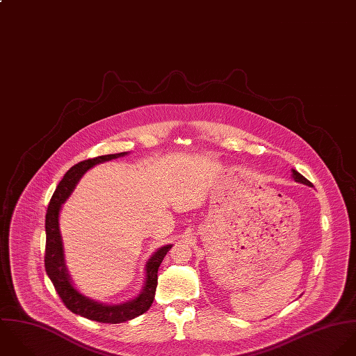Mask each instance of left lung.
<instances>
[{
	"mask_svg": "<svg viewBox=\"0 0 356 356\" xmlns=\"http://www.w3.org/2000/svg\"><path fill=\"white\" fill-rule=\"evenodd\" d=\"M291 177H293L294 181H297V183H301V184H305V186L312 187V183L308 181L302 175H300V173H298L297 170H294V169H291Z\"/></svg>",
	"mask_w": 356,
	"mask_h": 356,
	"instance_id": "left-lung-1",
	"label": "left lung"
}]
</instances>
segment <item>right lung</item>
I'll return each mask as SVG.
<instances>
[{
	"label": "right lung",
	"instance_id": "1",
	"mask_svg": "<svg viewBox=\"0 0 356 356\" xmlns=\"http://www.w3.org/2000/svg\"><path fill=\"white\" fill-rule=\"evenodd\" d=\"M128 154L129 152L127 151V152L102 155V156L86 159L74 165L66 172L62 181L56 187L45 216V232H47L45 271L49 280L52 281L58 294L63 300L65 305L72 312L81 315L86 319L102 322V323H121V322L131 321L144 314L151 307L155 296L156 284H158L156 282L158 268L163 257L172 248V245H165L156 249V252H154L152 256L145 263V278H144L145 281L139 296L120 304L99 302L82 294L72 284V277L69 274V270L66 267V260H65L63 239L59 228V214L62 211V205L69 200V197L72 195L81 177L90 168L111 159H117L120 156H125Z\"/></svg>",
	"mask_w": 356,
	"mask_h": 356
}]
</instances>
